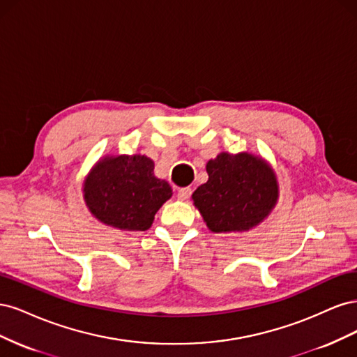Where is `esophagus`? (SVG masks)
<instances>
[{"instance_id": "obj_1", "label": "esophagus", "mask_w": 357, "mask_h": 357, "mask_svg": "<svg viewBox=\"0 0 357 357\" xmlns=\"http://www.w3.org/2000/svg\"><path fill=\"white\" fill-rule=\"evenodd\" d=\"M191 192H192V190H191L190 187L181 188V190L178 191V197H179L181 200H188V199H190V195H191Z\"/></svg>"}]
</instances>
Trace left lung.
<instances>
[{
    "instance_id": "1",
    "label": "left lung",
    "mask_w": 357,
    "mask_h": 357,
    "mask_svg": "<svg viewBox=\"0 0 357 357\" xmlns=\"http://www.w3.org/2000/svg\"><path fill=\"white\" fill-rule=\"evenodd\" d=\"M206 172L209 179L192 192V202L213 233L248 231L278 203V178L261 157L221 153Z\"/></svg>"
}]
</instances>
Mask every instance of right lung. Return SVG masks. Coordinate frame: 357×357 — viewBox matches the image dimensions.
Masks as SVG:
<instances>
[{"label": "right lung", "instance_id": "1", "mask_svg": "<svg viewBox=\"0 0 357 357\" xmlns=\"http://www.w3.org/2000/svg\"><path fill=\"white\" fill-rule=\"evenodd\" d=\"M83 192L91 215L124 231H145L172 197L169 182L155 178L154 162L141 154L103 157L87 175Z\"/></svg>", "mask_w": 357, "mask_h": 357}]
</instances>
